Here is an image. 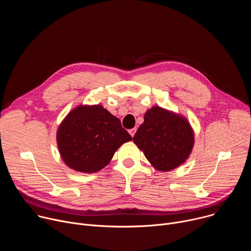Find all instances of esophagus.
Instances as JSON below:
<instances>
[{
    "instance_id": "1",
    "label": "esophagus",
    "mask_w": 251,
    "mask_h": 251,
    "mask_svg": "<svg viewBox=\"0 0 251 251\" xmlns=\"http://www.w3.org/2000/svg\"><path fill=\"white\" fill-rule=\"evenodd\" d=\"M136 128H133V129H130L129 130V133H130V135L132 136V137H134V135H135V133H136Z\"/></svg>"
}]
</instances>
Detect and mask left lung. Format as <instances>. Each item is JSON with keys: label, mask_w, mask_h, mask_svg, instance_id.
I'll list each match as a JSON object with an SVG mask.
<instances>
[{"label": "left lung", "mask_w": 251, "mask_h": 251, "mask_svg": "<svg viewBox=\"0 0 251 251\" xmlns=\"http://www.w3.org/2000/svg\"><path fill=\"white\" fill-rule=\"evenodd\" d=\"M133 141L147 160L159 171L168 172L181 166L194 147V132L181 115L154 106L144 116Z\"/></svg>", "instance_id": "1"}]
</instances>
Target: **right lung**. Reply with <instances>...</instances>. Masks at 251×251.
<instances>
[{
  "instance_id": "right-lung-1",
  "label": "right lung",
  "mask_w": 251,
  "mask_h": 251,
  "mask_svg": "<svg viewBox=\"0 0 251 251\" xmlns=\"http://www.w3.org/2000/svg\"><path fill=\"white\" fill-rule=\"evenodd\" d=\"M131 140L121 121L99 104L76 107L64 118L56 133L63 162L87 174L108 165L117 149Z\"/></svg>"
}]
</instances>
